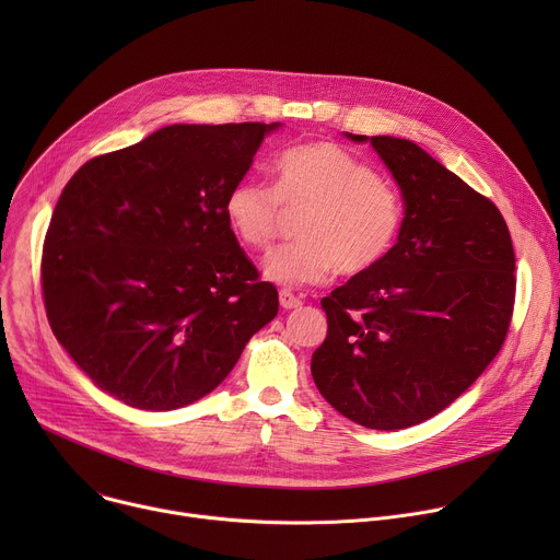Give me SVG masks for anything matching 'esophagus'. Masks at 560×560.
<instances>
[{
    "label": "esophagus",
    "instance_id": "esophagus-1",
    "mask_svg": "<svg viewBox=\"0 0 560 560\" xmlns=\"http://www.w3.org/2000/svg\"><path fill=\"white\" fill-rule=\"evenodd\" d=\"M279 303H281L283 310H294V307L301 305V299L294 292H290V290H281L279 292Z\"/></svg>",
    "mask_w": 560,
    "mask_h": 560
}]
</instances>
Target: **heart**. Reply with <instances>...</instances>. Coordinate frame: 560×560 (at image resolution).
<instances>
[{
    "instance_id": "obj_1",
    "label": "heart",
    "mask_w": 560,
    "mask_h": 560,
    "mask_svg": "<svg viewBox=\"0 0 560 560\" xmlns=\"http://www.w3.org/2000/svg\"><path fill=\"white\" fill-rule=\"evenodd\" d=\"M277 188L259 179L230 186L223 217L238 242L268 248L285 210L305 212L303 242L272 250L261 275L285 288L328 281L337 270L361 275L385 259L404 223L396 190L378 173L332 141H312L281 152L275 162Z\"/></svg>"
}]
</instances>
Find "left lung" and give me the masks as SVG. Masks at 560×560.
<instances>
[{
	"label": "left lung",
	"mask_w": 560,
	"mask_h": 560,
	"mask_svg": "<svg viewBox=\"0 0 560 560\" xmlns=\"http://www.w3.org/2000/svg\"><path fill=\"white\" fill-rule=\"evenodd\" d=\"M370 143L404 199L396 244L322 299L328 337L312 378L346 419L370 430L423 423L483 374L514 307V248L499 208L410 139Z\"/></svg>",
	"instance_id": "left-lung-1"
}]
</instances>
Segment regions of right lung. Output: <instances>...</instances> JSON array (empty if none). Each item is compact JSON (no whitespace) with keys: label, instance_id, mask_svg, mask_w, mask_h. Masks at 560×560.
I'll return each instance as SVG.
<instances>
[{"label":"right lung","instance_id":"obj_1","mask_svg":"<svg viewBox=\"0 0 560 560\" xmlns=\"http://www.w3.org/2000/svg\"><path fill=\"white\" fill-rule=\"evenodd\" d=\"M281 124H175L91 159L44 242L48 324L102 392L168 412L199 401L279 312L223 217Z\"/></svg>","mask_w":560,"mask_h":560}]
</instances>
